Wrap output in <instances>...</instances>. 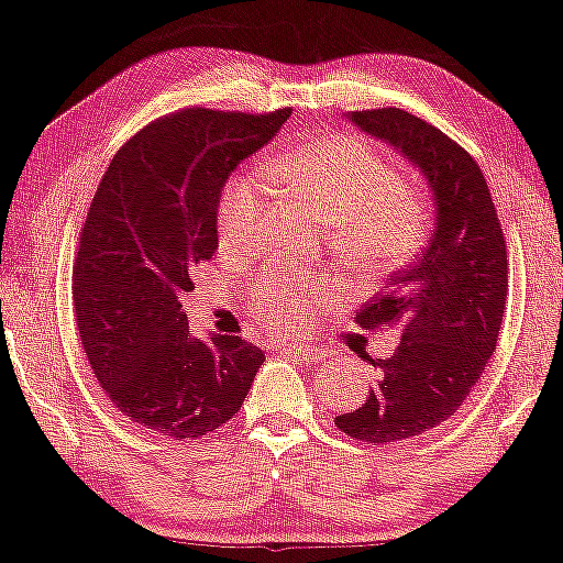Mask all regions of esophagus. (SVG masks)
<instances>
[{
  "instance_id": "esophagus-1",
  "label": "esophagus",
  "mask_w": 563,
  "mask_h": 563,
  "mask_svg": "<svg viewBox=\"0 0 563 563\" xmlns=\"http://www.w3.org/2000/svg\"><path fill=\"white\" fill-rule=\"evenodd\" d=\"M282 353L299 357V361H307V363H322L330 357V350H324L320 345H284Z\"/></svg>"
}]
</instances>
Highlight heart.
Returning <instances> with one entry per match:
<instances>
[{"instance_id":"heart-1","label":"heart","mask_w":563,"mask_h":563,"mask_svg":"<svg viewBox=\"0 0 563 563\" xmlns=\"http://www.w3.org/2000/svg\"><path fill=\"white\" fill-rule=\"evenodd\" d=\"M268 173L287 183L322 221L330 223L335 254L363 272H388L419 249L429 228L427 200L398 183L396 169L368 142L350 134H322L284 150ZM266 200V185L235 175L218 208L223 251L246 249ZM324 297L307 276H264L254 284V309L276 335H297Z\"/></svg>"}]
</instances>
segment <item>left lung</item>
<instances>
[{
	"instance_id": "8db88e82",
	"label": "left lung",
	"mask_w": 563,
	"mask_h": 563,
	"mask_svg": "<svg viewBox=\"0 0 563 563\" xmlns=\"http://www.w3.org/2000/svg\"><path fill=\"white\" fill-rule=\"evenodd\" d=\"M347 119L417 167L434 200L427 249L355 314L363 330L401 328V342L376 361L357 350L376 383L361 409L335 417L350 439L401 442L454 417L483 376L503 322L508 256L485 177L460 144L401 109Z\"/></svg>"
}]
</instances>
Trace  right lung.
<instances>
[{
    "mask_svg": "<svg viewBox=\"0 0 563 563\" xmlns=\"http://www.w3.org/2000/svg\"><path fill=\"white\" fill-rule=\"evenodd\" d=\"M289 113H169L113 154L93 195L73 266L80 342L111 404L167 439L231 421L264 363L241 338L195 335L180 299L218 249L228 177Z\"/></svg>",
    "mask_w": 563,
    "mask_h": 563,
    "instance_id": "right-lung-1",
    "label": "right lung"
}]
</instances>
